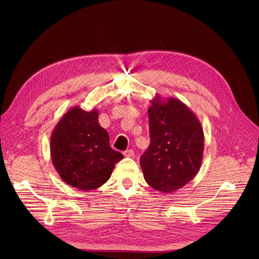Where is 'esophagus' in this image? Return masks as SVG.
Here are the masks:
<instances>
[{
	"label": "esophagus",
	"instance_id": "esophagus-1",
	"mask_svg": "<svg viewBox=\"0 0 259 259\" xmlns=\"http://www.w3.org/2000/svg\"><path fill=\"white\" fill-rule=\"evenodd\" d=\"M124 155H125L126 157H132V156L134 155V151L131 150V149H128V150L124 151Z\"/></svg>",
	"mask_w": 259,
	"mask_h": 259
}]
</instances>
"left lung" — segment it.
<instances>
[{
    "instance_id": "1",
    "label": "left lung",
    "mask_w": 259,
    "mask_h": 259,
    "mask_svg": "<svg viewBox=\"0 0 259 259\" xmlns=\"http://www.w3.org/2000/svg\"><path fill=\"white\" fill-rule=\"evenodd\" d=\"M150 103V146L141 156V167L149 186L171 193L198 173L205 137L195 113L182 101L156 94Z\"/></svg>"
}]
</instances>
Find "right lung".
<instances>
[{"instance_id": "1", "label": "right lung", "mask_w": 259, "mask_h": 259, "mask_svg": "<svg viewBox=\"0 0 259 259\" xmlns=\"http://www.w3.org/2000/svg\"><path fill=\"white\" fill-rule=\"evenodd\" d=\"M108 132L99 124V111L69 109L54 127L50 139L52 164L60 178L80 191L103 186L122 154L113 150Z\"/></svg>"}]
</instances>
